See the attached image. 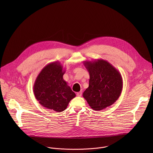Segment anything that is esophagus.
I'll return each instance as SVG.
<instances>
[{
  "mask_svg": "<svg viewBox=\"0 0 153 153\" xmlns=\"http://www.w3.org/2000/svg\"><path fill=\"white\" fill-rule=\"evenodd\" d=\"M76 95L78 97H81L82 95V91H80V92H78L76 93Z\"/></svg>",
  "mask_w": 153,
  "mask_h": 153,
  "instance_id": "esophagus-1",
  "label": "esophagus"
}]
</instances>
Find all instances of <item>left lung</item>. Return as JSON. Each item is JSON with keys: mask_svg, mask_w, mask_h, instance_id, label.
<instances>
[{"mask_svg": "<svg viewBox=\"0 0 153 153\" xmlns=\"http://www.w3.org/2000/svg\"><path fill=\"white\" fill-rule=\"evenodd\" d=\"M84 64L89 74V87L82 95L90 107L101 111L112 105L120 97L123 89L120 72L102 59L85 61Z\"/></svg>", "mask_w": 153, "mask_h": 153, "instance_id": "left-lung-1", "label": "left lung"}]
</instances>
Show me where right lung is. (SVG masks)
Listing matches in <instances>:
<instances>
[{
  "label": "right lung",
  "mask_w": 153,
  "mask_h": 153,
  "mask_svg": "<svg viewBox=\"0 0 153 153\" xmlns=\"http://www.w3.org/2000/svg\"><path fill=\"white\" fill-rule=\"evenodd\" d=\"M65 73L59 62H53L45 66L36 78L33 88L35 97L47 109L62 112L76 96L63 78Z\"/></svg>",
  "instance_id": "1"
}]
</instances>
